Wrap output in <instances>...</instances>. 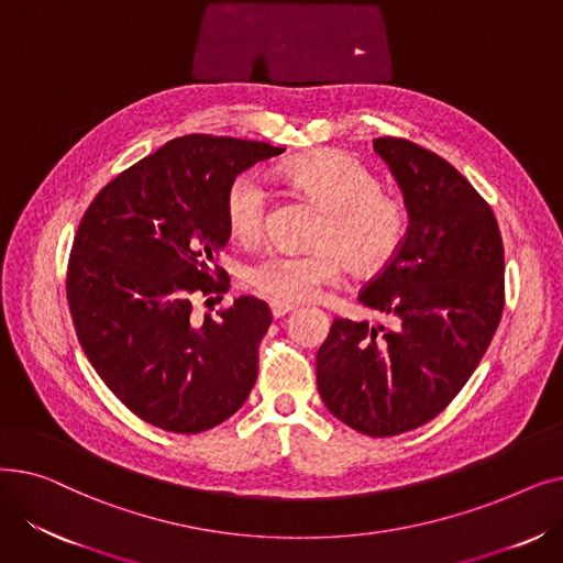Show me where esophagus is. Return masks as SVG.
I'll list each match as a JSON object with an SVG mask.
<instances>
[{"label":"esophagus","mask_w":563,"mask_h":563,"mask_svg":"<svg viewBox=\"0 0 563 563\" xmlns=\"http://www.w3.org/2000/svg\"><path fill=\"white\" fill-rule=\"evenodd\" d=\"M294 310V306H289V303H272V314H274V319H280V317H285L287 312H291Z\"/></svg>","instance_id":"34e87169"}]
</instances>
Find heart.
I'll list each match as a JSON object with an SVG mask.
<instances>
[{"instance_id":"heart-1","label":"heart","mask_w":563,"mask_h":563,"mask_svg":"<svg viewBox=\"0 0 563 563\" xmlns=\"http://www.w3.org/2000/svg\"><path fill=\"white\" fill-rule=\"evenodd\" d=\"M283 180L310 198L323 219L312 246L317 251L269 253L249 266L246 285L276 303H301L340 278L346 262L353 274L372 276L397 257L408 212L399 198L380 191V180L363 162L338 151L294 159ZM269 196L253 175H240L225 194V225L236 242L255 244L266 221Z\"/></svg>"}]
</instances>
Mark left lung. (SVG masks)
Wrapping results in <instances>:
<instances>
[{
    "instance_id": "obj_1",
    "label": "left lung",
    "mask_w": 563,
    "mask_h": 563,
    "mask_svg": "<svg viewBox=\"0 0 563 563\" xmlns=\"http://www.w3.org/2000/svg\"><path fill=\"white\" fill-rule=\"evenodd\" d=\"M404 194L408 232L358 301L388 323L333 319L317 388L333 416L372 438L433 420L477 369L505 310V246L490 205L427 147L374 139Z\"/></svg>"
}]
</instances>
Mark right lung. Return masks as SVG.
<instances>
[{
    "instance_id": "right-lung-1",
    "label": "right lung",
    "mask_w": 563,
    "mask_h": 563,
    "mask_svg": "<svg viewBox=\"0 0 563 563\" xmlns=\"http://www.w3.org/2000/svg\"><path fill=\"white\" fill-rule=\"evenodd\" d=\"M280 153L262 141L180 136L88 205L66 280L73 323L107 388L147 424L207 431L255 386L269 306L240 297L219 319L196 321L191 301L230 287L219 255L234 177Z\"/></svg>"
}]
</instances>
